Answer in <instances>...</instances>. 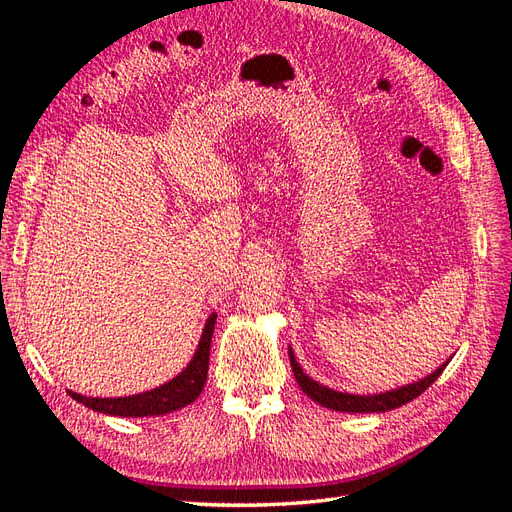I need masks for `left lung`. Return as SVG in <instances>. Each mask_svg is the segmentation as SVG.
Here are the masks:
<instances>
[{"label": "left lung", "instance_id": "1", "mask_svg": "<svg viewBox=\"0 0 512 512\" xmlns=\"http://www.w3.org/2000/svg\"><path fill=\"white\" fill-rule=\"evenodd\" d=\"M288 356H290V365H292V371H294V378H297L303 393L309 399H314L316 404H320L324 408L337 410V412H386V410H393V408L404 406V404H408V401H412L421 393H425L429 386L440 378V374H442L446 363H448L446 361L442 367H438L431 376L418 380L414 384L401 386V389H395V391H389V393H380V395H348V393H337L333 389H327V386H322L316 380L309 378L307 374H303V369L297 363V359H294L292 350L288 352Z\"/></svg>", "mask_w": 512, "mask_h": 512}]
</instances>
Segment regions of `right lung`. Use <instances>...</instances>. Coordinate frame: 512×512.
Segmentation results:
<instances>
[{"label":"right lung","mask_w":512,"mask_h":512,"mask_svg":"<svg viewBox=\"0 0 512 512\" xmlns=\"http://www.w3.org/2000/svg\"><path fill=\"white\" fill-rule=\"evenodd\" d=\"M215 318H218L215 314L209 316L203 337H200V344L196 348V354L190 361V365L185 367L177 378L158 386V389L130 395V397H111V399L85 397L72 391H68V395L91 410L102 412V414H113V416H158V414H168L192 404L207 382L209 350H211V335L215 329Z\"/></svg>","instance_id":"add662e5"}]
</instances>
